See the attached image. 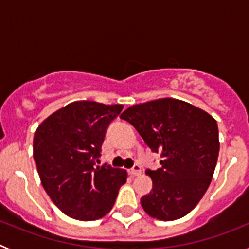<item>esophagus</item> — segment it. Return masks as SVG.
Instances as JSON below:
<instances>
[{
	"label": "esophagus",
	"instance_id": "34e87169",
	"mask_svg": "<svg viewBox=\"0 0 249 249\" xmlns=\"http://www.w3.org/2000/svg\"><path fill=\"white\" fill-rule=\"evenodd\" d=\"M128 172L131 176H138L142 173V168H141V166H138V164H135V166L129 169Z\"/></svg>",
	"mask_w": 249,
	"mask_h": 249
}]
</instances>
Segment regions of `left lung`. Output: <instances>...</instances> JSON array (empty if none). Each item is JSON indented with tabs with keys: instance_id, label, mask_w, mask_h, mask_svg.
<instances>
[{
	"instance_id": "obj_1",
	"label": "left lung",
	"mask_w": 249,
	"mask_h": 249,
	"mask_svg": "<svg viewBox=\"0 0 249 249\" xmlns=\"http://www.w3.org/2000/svg\"><path fill=\"white\" fill-rule=\"evenodd\" d=\"M160 153V168L147 169L153 188L141 198L148 215L182 218L201 201L212 181L219 152L218 126L203 109L176 98L133 105L120 116Z\"/></svg>"
}]
</instances>
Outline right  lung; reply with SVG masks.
<instances>
[{
	"label": "right lung",
	"instance_id": "1",
	"mask_svg": "<svg viewBox=\"0 0 249 249\" xmlns=\"http://www.w3.org/2000/svg\"><path fill=\"white\" fill-rule=\"evenodd\" d=\"M122 109V105L76 101L48 116L35 132L34 158L41 183L71 218H102L126 183V169L96 166L106 129Z\"/></svg>",
	"mask_w": 249,
	"mask_h": 249
}]
</instances>
